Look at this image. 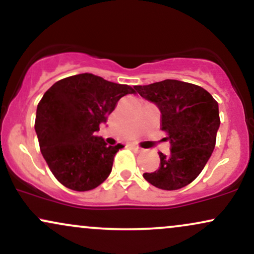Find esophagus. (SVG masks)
I'll list each match as a JSON object with an SVG mask.
<instances>
[{
    "label": "esophagus",
    "mask_w": 254,
    "mask_h": 254,
    "mask_svg": "<svg viewBox=\"0 0 254 254\" xmlns=\"http://www.w3.org/2000/svg\"><path fill=\"white\" fill-rule=\"evenodd\" d=\"M131 148H132L133 150H136V151H141L142 149L139 147H136V145H131Z\"/></svg>",
    "instance_id": "obj_1"
}]
</instances>
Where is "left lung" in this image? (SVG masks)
I'll list each match as a JSON object with an SVG mask.
<instances>
[{
    "mask_svg": "<svg viewBox=\"0 0 254 254\" xmlns=\"http://www.w3.org/2000/svg\"><path fill=\"white\" fill-rule=\"evenodd\" d=\"M135 89L160 110L171 143L170 155L159 153L160 167L143 178L162 190H179L199 176L214 151L220 127L217 101L202 87L178 80Z\"/></svg>",
    "mask_w": 254,
    "mask_h": 254,
    "instance_id": "1",
    "label": "left lung"
}]
</instances>
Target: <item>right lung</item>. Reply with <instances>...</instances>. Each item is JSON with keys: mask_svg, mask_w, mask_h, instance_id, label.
I'll use <instances>...</instances> for the list:
<instances>
[{"mask_svg": "<svg viewBox=\"0 0 254 254\" xmlns=\"http://www.w3.org/2000/svg\"><path fill=\"white\" fill-rule=\"evenodd\" d=\"M131 93L135 89L127 84L84 72L57 81L43 95L34 129L46 164L65 188L89 191L110 176L124 145H109L95 133L119 99Z\"/></svg>", "mask_w": 254, "mask_h": 254, "instance_id": "right-lung-1", "label": "right lung"}]
</instances>
